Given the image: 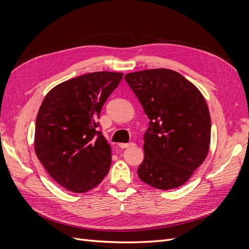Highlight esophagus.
Returning a JSON list of instances; mask_svg holds the SVG:
<instances>
[{
  "label": "esophagus",
  "instance_id": "1",
  "mask_svg": "<svg viewBox=\"0 0 249 249\" xmlns=\"http://www.w3.org/2000/svg\"><path fill=\"white\" fill-rule=\"evenodd\" d=\"M119 147L120 148H126V147H130V146H134V142H130V143H119Z\"/></svg>",
  "mask_w": 249,
  "mask_h": 249
}]
</instances>
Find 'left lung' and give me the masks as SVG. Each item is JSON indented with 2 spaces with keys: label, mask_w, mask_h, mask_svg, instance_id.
Segmentation results:
<instances>
[{
  "label": "left lung",
  "mask_w": 249,
  "mask_h": 249,
  "mask_svg": "<svg viewBox=\"0 0 249 249\" xmlns=\"http://www.w3.org/2000/svg\"><path fill=\"white\" fill-rule=\"evenodd\" d=\"M124 79L149 118L139 178L160 190L184 185L209 152L211 117L205 97L171 70L135 71Z\"/></svg>",
  "instance_id": "left-lung-1"
}]
</instances>
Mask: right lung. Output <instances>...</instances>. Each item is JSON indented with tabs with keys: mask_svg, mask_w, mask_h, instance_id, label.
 <instances>
[{
	"mask_svg": "<svg viewBox=\"0 0 249 249\" xmlns=\"http://www.w3.org/2000/svg\"><path fill=\"white\" fill-rule=\"evenodd\" d=\"M123 77L122 72L86 73L57 85L44 97L36 117L35 153L65 189L87 192L109 172L111 147L96 131V119Z\"/></svg>",
	"mask_w": 249,
	"mask_h": 249,
	"instance_id": "add662e5",
	"label": "right lung"
}]
</instances>
